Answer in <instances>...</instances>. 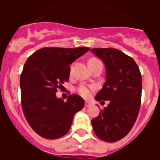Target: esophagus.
<instances>
[{
  "label": "esophagus",
  "instance_id": "34e87169",
  "mask_svg": "<svg viewBox=\"0 0 160 160\" xmlns=\"http://www.w3.org/2000/svg\"><path fill=\"white\" fill-rule=\"evenodd\" d=\"M90 102H87V101L85 102V107H90Z\"/></svg>",
  "mask_w": 160,
  "mask_h": 160
}]
</instances>
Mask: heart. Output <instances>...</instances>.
<instances>
[{"instance_id": "b5f03b06", "label": "heart", "mask_w": 160, "mask_h": 160, "mask_svg": "<svg viewBox=\"0 0 160 160\" xmlns=\"http://www.w3.org/2000/svg\"><path fill=\"white\" fill-rule=\"evenodd\" d=\"M95 60H98V59L91 58L89 61V62ZM94 89V87H90V86H87V85L82 84L78 87V94H80V95L82 96L83 98H89L90 96V94H91V91H92Z\"/></svg>"}]
</instances>
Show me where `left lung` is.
<instances>
[{
	"instance_id": "1",
	"label": "left lung",
	"mask_w": 160,
	"mask_h": 160,
	"mask_svg": "<svg viewBox=\"0 0 160 160\" xmlns=\"http://www.w3.org/2000/svg\"><path fill=\"white\" fill-rule=\"evenodd\" d=\"M90 51L103 61L107 78L97 101L110 102L91 120L100 139L114 142L128 135L138 117L141 105L142 76L135 60L114 48H94Z\"/></svg>"
}]
</instances>
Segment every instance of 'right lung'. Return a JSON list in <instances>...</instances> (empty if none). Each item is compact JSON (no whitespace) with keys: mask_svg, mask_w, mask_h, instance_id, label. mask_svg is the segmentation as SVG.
<instances>
[{"mask_svg":"<svg viewBox=\"0 0 160 160\" xmlns=\"http://www.w3.org/2000/svg\"><path fill=\"white\" fill-rule=\"evenodd\" d=\"M90 48L45 47L28 58L20 78L22 107L32 129L40 136L56 139L70 131L73 115L84 107L81 96L56 97L70 77V65Z\"/></svg>","mask_w":160,"mask_h":160,"instance_id":"obj_1","label":"right lung"}]
</instances>
